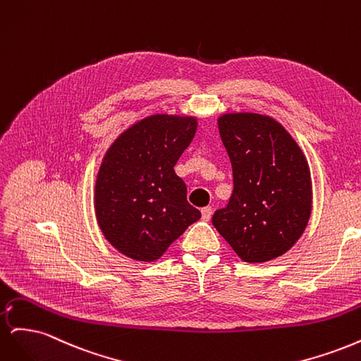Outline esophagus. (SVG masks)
Here are the masks:
<instances>
[{"label": "esophagus", "mask_w": 361, "mask_h": 361, "mask_svg": "<svg viewBox=\"0 0 361 361\" xmlns=\"http://www.w3.org/2000/svg\"><path fill=\"white\" fill-rule=\"evenodd\" d=\"M211 216H212V207L211 206H204L203 209H202V218H203L204 221H209Z\"/></svg>", "instance_id": "obj_1"}]
</instances>
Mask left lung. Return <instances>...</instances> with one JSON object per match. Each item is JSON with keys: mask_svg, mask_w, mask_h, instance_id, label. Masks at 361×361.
Wrapping results in <instances>:
<instances>
[{"mask_svg": "<svg viewBox=\"0 0 361 361\" xmlns=\"http://www.w3.org/2000/svg\"><path fill=\"white\" fill-rule=\"evenodd\" d=\"M218 129L232 162L233 191L212 224L248 264L285 255L312 214L310 169L277 120L255 113L223 114Z\"/></svg>", "mask_w": 361, "mask_h": 361, "instance_id": "obj_1", "label": "left lung"}]
</instances>
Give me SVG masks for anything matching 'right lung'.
<instances>
[{
    "label": "right lung",
    "mask_w": 361,
    "mask_h": 361,
    "mask_svg": "<svg viewBox=\"0 0 361 361\" xmlns=\"http://www.w3.org/2000/svg\"><path fill=\"white\" fill-rule=\"evenodd\" d=\"M195 129V117L155 114L126 129L106 150L94 209L106 241L122 255L154 262L202 216L173 169Z\"/></svg>",
    "instance_id": "add662e5"
}]
</instances>
